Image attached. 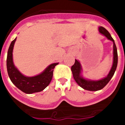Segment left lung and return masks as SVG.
<instances>
[{
    "instance_id": "obj_1",
    "label": "left lung",
    "mask_w": 125,
    "mask_h": 125,
    "mask_svg": "<svg viewBox=\"0 0 125 125\" xmlns=\"http://www.w3.org/2000/svg\"><path fill=\"white\" fill-rule=\"evenodd\" d=\"M99 32L106 37H107L108 39L111 41L113 42V62L112 67L106 77L97 81L85 79L81 76L82 68H81L80 62L79 61L76 59H75L74 64L71 67L73 75L76 82L79 86L88 91H96L103 89L109 83L110 79L113 76L116 69L117 64H118V52H117L116 46L115 43L114 39L112 38L109 32L103 27H101V26L99 27Z\"/></svg>"
}]
</instances>
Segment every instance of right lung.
<instances>
[{
	"label": "right lung",
	"mask_w": 125,
	"mask_h": 125,
	"mask_svg": "<svg viewBox=\"0 0 125 125\" xmlns=\"http://www.w3.org/2000/svg\"><path fill=\"white\" fill-rule=\"evenodd\" d=\"M16 38L12 41L7 57V69L9 76L12 83L17 88L26 94L40 92L49 84L53 76V69L57 63L49 65L42 73L37 76L27 77L23 75L14 64L12 52Z\"/></svg>",
	"instance_id": "1"
}]
</instances>
